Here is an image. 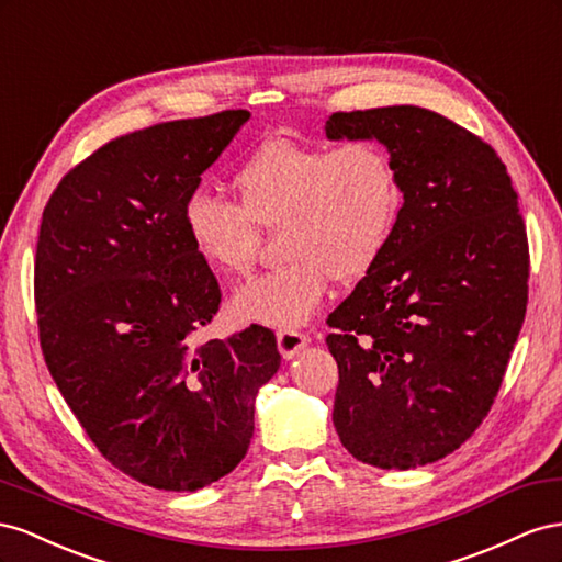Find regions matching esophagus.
Masks as SVG:
<instances>
[{
  "label": "esophagus",
  "instance_id": "34e87169",
  "mask_svg": "<svg viewBox=\"0 0 562 562\" xmlns=\"http://www.w3.org/2000/svg\"><path fill=\"white\" fill-rule=\"evenodd\" d=\"M311 344L308 334L303 331H296V329H284V331H278V348L282 352L284 360H292L299 350H303Z\"/></svg>",
  "mask_w": 562,
  "mask_h": 562
}]
</instances>
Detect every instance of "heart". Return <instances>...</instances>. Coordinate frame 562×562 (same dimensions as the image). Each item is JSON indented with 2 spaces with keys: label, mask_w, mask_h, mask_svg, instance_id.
I'll list each match as a JSON object with an SVG mask.
<instances>
[{
  "label": "heart",
  "mask_w": 562,
  "mask_h": 562,
  "mask_svg": "<svg viewBox=\"0 0 562 562\" xmlns=\"http://www.w3.org/2000/svg\"><path fill=\"white\" fill-rule=\"evenodd\" d=\"M237 204L198 190L183 204V231L198 259L226 280L245 278L259 251V231L282 223L286 266L247 282L233 296L239 323L276 329L306 325L336 280L370 272L386 251L400 183L379 143L308 146L276 138L233 173Z\"/></svg>",
  "instance_id": "1"
}]
</instances>
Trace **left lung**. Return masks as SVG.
I'll return each instance as SVG.
<instances>
[{"mask_svg":"<svg viewBox=\"0 0 562 562\" xmlns=\"http://www.w3.org/2000/svg\"><path fill=\"white\" fill-rule=\"evenodd\" d=\"M325 132L383 143L405 200L386 251L327 317L334 428L370 467H426L483 424L518 341L530 278L518 195L483 138L426 108L334 112Z\"/></svg>","mask_w":562,"mask_h":562,"instance_id":"8db88e82","label":"left lung"}]
</instances>
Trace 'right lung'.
<instances>
[{
  "instance_id": "add662e5",
  "label": "right lung",
  "mask_w": 562,
  "mask_h": 562,
  "mask_svg": "<svg viewBox=\"0 0 562 562\" xmlns=\"http://www.w3.org/2000/svg\"><path fill=\"white\" fill-rule=\"evenodd\" d=\"M247 110L148 126L70 169L42 214L40 344L99 452L143 485L195 492L228 475L254 436V400L280 370L251 325L195 344L221 290L183 231V204Z\"/></svg>"
}]
</instances>
